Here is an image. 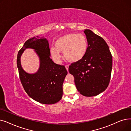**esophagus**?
Wrapping results in <instances>:
<instances>
[{
    "label": "esophagus",
    "instance_id": "obj_1",
    "mask_svg": "<svg viewBox=\"0 0 131 131\" xmlns=\"http://www.w3.org/2000/svg\"><path fill=\"white\" fill-rule=\"evenodd\" d=\"M65 67H66V69L67 71H68V70H69V66L68 65H65Z\"/></svg>",
    "mask_w": 131,
    "mask_h": 131
}]
</instances>
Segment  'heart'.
I'll use <instances>...</instances> for the list:
<instances>
[{"instance_id":"1","label":"heart","mask_w":131,"mask_h":131,"mask_svg":"<svg viewBox=\"0 0 131 131\" xmlns=\"http://www.w3.org/2000/svg\"><path fill=\"white\" fill-rule=\"evenodd\" d=\"M55 47L51 49L53 59L57 62L60 60L59 51L63 52L65 58L70 62H76L81 60L86 56L88 42L83 34L70 33L58 38L55 42Z\"/></svg>"}]
</instances>
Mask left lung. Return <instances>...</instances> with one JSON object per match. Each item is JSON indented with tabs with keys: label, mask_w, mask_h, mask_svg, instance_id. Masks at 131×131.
<instances>
[{
	"label": "left lung",
	"mask_w": 131,
	"mask_h": 131,
	"mask_svg": "<svg viewBox=\"0 0 131 131\" xmlns=\"http://www.w3.org/2000/svg\"><path fill=\"white\" fill-rule=\"evenodd\" d=\"M88 42L87 53L80 61L69 68L74 78L78 92L91 97L102 93L109 84L112 67V57L109 47L103 38L92 30H84Z\"/></svg>",
	"instance_id": "1"
}]
</instances>
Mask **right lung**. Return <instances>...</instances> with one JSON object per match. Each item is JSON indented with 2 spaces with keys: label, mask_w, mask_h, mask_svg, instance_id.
I'll list each match as a JSON object with an SVG mask.
<instances>
[{
  "label": "right lung",
  "mask_w": 131,
  "mask_h": 131,
  "mask_svg": "<svg viewBox=\"0 0 131 131\" xmlns=\"http://www.w3.org/2000/svg\"><path fill=\"white\" fill-rule=\"evenodd\" d=\"M28 48L35 50L40 61L39 69L34 74L26 72L20 65V56ZM17 66L22 86L31 99L44 104H54L61 99L62 84L67 71L64 65L54 63L50 58V50L46 38L36 36L28 39L18 52Z\"/></svg>",
  "instance_id": "1"
}]
</instances>
